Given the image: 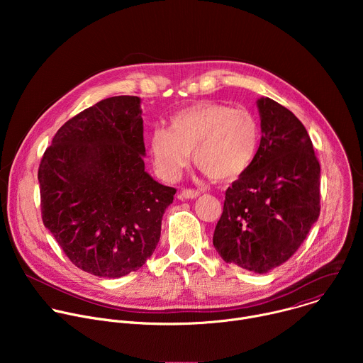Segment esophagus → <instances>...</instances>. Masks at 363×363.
I'll use <instances>...</instances> for the list:
<instances>
[{
	"label": "esophagus",
	"instance_id": "esophagus-1",
	"mask_svg": "<svg viewBox=\"0 0 363 363\" xmlns=\"http://www.w3.org/2000/svg\"><path fill=\"white\" fill-rule=\"evenodd\" d=\"M199 195V191L198 189H191V188H184L182 191H181V194H179V196L182 198V199H194V198H196Z\"/></svg>",
	"mask_w": 363,
	"mask_h": 363
}]
</instances>
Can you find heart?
I'll use <instances>...</instances> for the list:
<instances>
[{
    "label": "heart",
    "instance_id": "1",
    "mask_svg": "<svg viewBox=\"0 0 363 363\" xmlns=\"http://www.w3.org/2000/svg\"><path fill=\"white\" fill-rule=\"evenodd\" d=\"M258 142L260 125L251 112L202 101L174 115L168 130H153L149 149L155 168L165 178L178 177L192 152L205 177L230 181L251 165Z\"/></svg>",
    "mask_w": 363,
    "mask_h": 363
}]
</instances>
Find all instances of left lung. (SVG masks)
Here are the masks:
<instances>
[{
  "instance_id": "8db88e82",
  "label": "left lung",
  "mask_w": 363,
  "mask_h": 363,
  "mask_svg": "<svg viewBox=\"0 0 363 363\" xmlns=\"http://www.w3.org/2000/svg\"><path fill=\"white\" fill-rule=\"evenodd\" d=\"M262 140L225 191L213 244L225 263L264 274L297 251L320 214V165L303 123L270 97L257 100Z\"/></svg>"
}]
</instances>
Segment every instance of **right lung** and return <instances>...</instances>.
<instances>
[{"label":"right lung","instance_id":"add662e5","mask_svg":"<svg viewBox=\"0 0 363 363\" xmlns=\"http://www.w3.org/2000/svg\"><path fill=\"white\" fill-rule=\"evenodd\" d=\"M140 99L100 100L67 121L38 167L41 218L80 270L118 279L158 245L175 188L145 171Z\"/></svg>","mask_w":363,"mask_h":363}]
</instances>
